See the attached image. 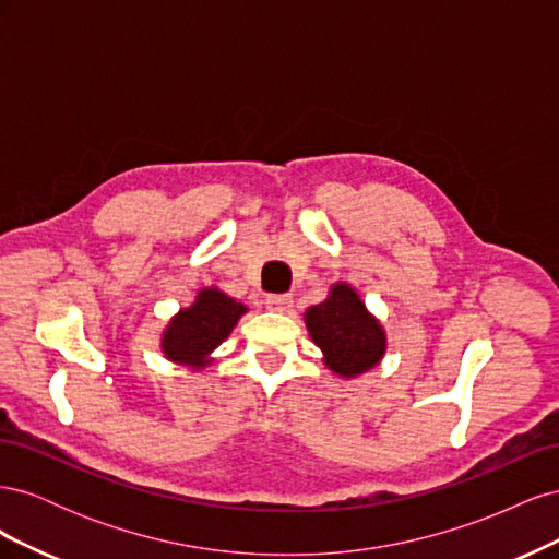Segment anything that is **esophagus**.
<instances>
[{"instance_id":"obj_1","label":"esophagus","mask_w":559,"mask_h":559,"mask_svg":"<svg viewBox=\"0 0 559 559\" xmlns=\"http://www.w3.org/2000/svg\"><path fill=\"white\" fill-rule=\"evenodd\" d=\"M265 306L275 312H289L294 308V296L292 294H273L265 298Z\"/></svg>"}]
</instances>
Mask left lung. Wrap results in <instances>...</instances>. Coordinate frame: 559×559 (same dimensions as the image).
<instances>
[{
	"mask_svg": "<svg viewBox=\"0 0 559 559\" xmlns=\"http://www.w3.org/2000/svg\"><path fill=\"white\" fill-rule=\"evenodd\" d=\"M306 326L324 354V364L341 378H357L376 368L386 352L382 324L345 282H335L326 300L306 310Z\"/></svg>",
	"mask_w": 559,
	"mask_h": 559,
	"instance_id": "obj_1",
	"label": "left lung"
}]
</instances>
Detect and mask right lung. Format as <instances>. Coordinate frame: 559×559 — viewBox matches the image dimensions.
<instances>
[{"label":"right lung","mask_w":559,"mask_h":559,"mask_svg":"<svg viewBox=\"0 0 559 559\" xmlns=\"http://www.w3.org/2000/svg\"><path fill=\"white\" fill-rule=\"evenodd\" d=\"M247 306L216 286L200 289L189 308H181L160 335V349L173 364L200 370L210 366L212 352L238 326Z\"/></svg>","instance_id":"right-lung-1"}]
</instances>
